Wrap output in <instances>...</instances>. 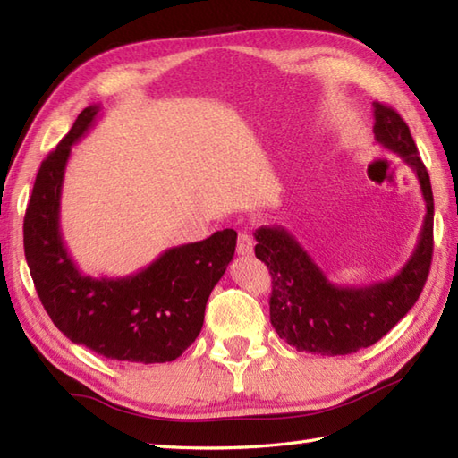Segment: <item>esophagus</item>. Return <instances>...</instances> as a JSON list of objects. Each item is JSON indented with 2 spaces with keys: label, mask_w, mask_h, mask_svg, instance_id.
Wrapping results in <instances>:
<instances>
[{
  "label": "esophagus",
  "mask_w": 458,
  "mask_h": 458,
  "mask_svg": "<svg viewBox=\"0 0 458 458\" xmlns=\"http://www.w3.org/2000/svg\"><path fill=\"white\" fill-rule=\"evenodd\" d=\"M254 236H251V232L248 230H242L238 234V244H236V250L240 256H251V251H254Z\"/></svg>",
  "instance_id": "1"
}]
</instances>
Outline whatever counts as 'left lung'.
Segmentation results:
<instances>
[{
    "instance_id": "left-lung-1",
    "label": "left lung",
    "mask_w": 458,
    "mask_h": 458,
    "mask_svg": "<svg viewBox=\"0 0 458 458\" xmlns=\"http://www.w3.org/2000/svg\"><path fill=\"white\" fill-rule=\"evenodd\" d=\"M374 135L415 171L425 218L415 251L397 276L366 287L330 284L313 258L281 226L256 230V258L271 274L269 318L279 338L299 352L344 356L386 336L420 299L433 258V191L420 151L402 115L374 102Z\"/></svg>"
}]
</instances>
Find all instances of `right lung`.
Masks as SVG:
<instances>
[{"instance_id":"add662e5","label":"right lung","mask_w":458,"mask_h":458,"mask_svg":"<svg viewBox=\"0 0 458 458\" xmlns=\"http://www.w3.org/2000/svg\"><path fill=\"white\" fill-rule=\"evenodd\" d=\"M100 106L84 108L37 173L23 220V246L37 295L74 344L120 362H173L199 336L214 285L234 258V230L165 250L128 277L82 276L61 236V191L72 145Z\"/></svg>"}]
</instances>
